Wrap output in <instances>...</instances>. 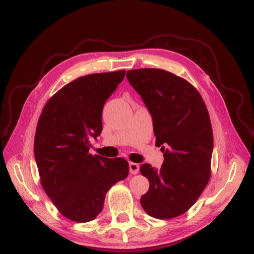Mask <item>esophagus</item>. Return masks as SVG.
Listing matches in <instances>:
<instances>
[{
    "label": "esophagus",
    "mask_w": 254,
    "mask_h": 254,
    "mask_svg": "<svg viewBox=\"0 0 254 254\" xmlns=\"http://www.w3.org/2000/svg\"><path fill=\"white\" fill-rule=\"evenodd\" d=\"M139 169H140V166L138 164H136V163H129V172H130V174H132V175L138 174Z\"/></svg>",
    "instance_id": "esophagus-1"
}]
</instances>
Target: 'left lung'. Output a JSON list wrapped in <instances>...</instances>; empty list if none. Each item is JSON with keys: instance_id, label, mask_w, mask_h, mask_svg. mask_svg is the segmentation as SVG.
I'll list each match as a JSON object with an SVG mask.
<instances>
[{"instance_id": "obj_1", "label": "left lung", "mask_w": 254, "mask_h": 254, "mask_svg": "<svg viewBox=\"0 0 254 254\" xmlns=\"http://www.w3.org/2000/svg\"><path fill=\"white\" fill-rule=\"evenodd\" d=\"M127 77L152 116L155 145L165 152L159 170L140 167L149 180L142 208L154 218L177 217L196 202L211 176L213 132L207 107L190 82L168 71L129 70Z\"/></svg>"}]
</instances>
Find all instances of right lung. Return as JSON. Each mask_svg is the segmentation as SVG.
I'll return each mask as SVG.
<instances>
[{
	"instance_id": "right-lung-1",
	"label": "right lung",
	"mask_w": 254,
	"mask_h": 254,
	"mask_svg": "<svg viewBox=\"0 0 254 254\" xmlns=\"http://www.w3.org/2000/svg\"><path fill=\"white\" fill-rule=\"evenodd\" d=\"M125 76L120 70L79 77L52 96L40 115L34 142L40 181L70 220L95 219L107 191L128 175L125 158L89 153V140L103 129V107Z\"/></svg>"
}]
</instances>
